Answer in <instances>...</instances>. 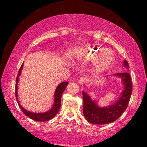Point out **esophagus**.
Segmentation results:
<instances>
[{"label":"esophagus","mask_w":147,"mask_h":147,"mask_svg":"<svg viewBox=\"0 0 147 147\" xmlns=\"http://www.w3.org/2000/svg\"><path fill=\"white\" fill-rule=\"evenodd\" d=\"M78 82H79V83L81 84H85V83H86V82H87V78L86 76H82V77H80V78Z\"/></svg>","instance_id":"34e87169"}]
</instances>
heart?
I'll return each mask as SVG.
<instances>
[{"instance_id":"obj_1","label":"heart","mask_w":147,"mask_h":147,"mask_svg":"<svg viewBox=\"0 0 147 147\" xmlns=\"http://www.w3.org/2000/svg\"><path fill=\"white\" fill-rule=\"evenodd\" d=\"M89 52L93 56V58L94 59L97 58V57L100 55L101 53H103L105 52L104 50L101 51L99 54L96 51H93V49H89ZM113 61V56L111 55L110 53L107 52L105 54H103V56H102L100 61H99L97 67H96V69L98 71H103L106 69H108L109 66L112 64Z\"/></svg>"}]
</instances>
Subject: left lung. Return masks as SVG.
<instances>
[{"mask_svg": "<svg viewBox=\"0 0 147 147\" xmlns=\"http://www.w3.org/2000/svg\"><path fill=\"white\" fill-rule=\"evenodd\" d=\"M124 66L128 69L129 65L126 60L124 61ZM115 75L121 77L124 85V90L118 101L113 105L105 108H99L94 101H92L88 94L82 91L83 113L86 120L91 124H105L117 120L122 115L128 105L132 93V81L128 72L117 73Z\"/></svg>", "mask_w": 147, "mask_h": 147, "instance_id": "obj_1", "label": "left lung"}]
</instances>
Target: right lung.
<instances>
[{
	"label": "right lung",
	"mask_w": 147,
	"mask_h": 147,
	"mask_svg": "<svg viewBox=\"0 0 147 147\" xmlns=\"http://www.w3.org/2000/svg\"><path fill=\"white\" fill-rule=\"evenodd\" d=\"M23 63L21 65V67L19 71L18 74H17V78H16V96L17 98V101L18 102V104L19 105L20 108L22 110V111L25 114L26 116H28L29 118L33 119L34 121H47L49 120H51L53 118H54L55 115L58 113L59 108H60L61 106V97L62 95V93H63L65 89L67 86L68 82H62L59 84V86L57 87L56 89L55 94H54V105L49 111H47V112L45 113H35L30 112V111H28L26 109H24L23 107L19 104V102L18 101V97H17V84H18L19 81V77L21 75V70L23 69Z\"/></svg>",
	"instance_id": "obj_1"
}]
</instances>
